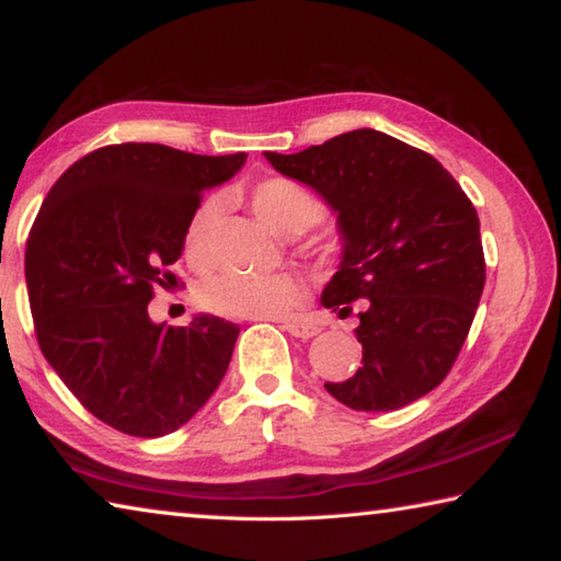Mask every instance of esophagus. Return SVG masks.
<instances>
[{"instance_id":"34e87169","label":"esophagus","mask_w":561,"mask_h":561,"mask_svg":"<svg viewBox=\"0 0 561 561\" xmlns=\"http://www.w3.org/2000/svg\"><path fill=\"white\" fill-rule=\"evenodd\" d=\"M282 327L284 331H289V334L297 339H311L319 334V327L309 324V321H282Z\"/></svg>"}]
</instances>
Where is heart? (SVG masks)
Returning a JSON list of instances; mask_svg holds the SVG:
<instances>
[{
	"label": "heart",
	"mask_w": 561,
	"mask_h": 561,
	"mask_svg": "<svg viewBox=\"0 0 561 561\" xmlns=\"http://www.w3.org/2000/svg\"><path fill=\"white\" fill-rule=\"evenodd\" d=\"M252 210L272 232L294 237L307 232L324 217V203L299 180L264 178L247 190ZM217 220V203L207 197L195 207L185 227V257L205 264L210 257V240ZM197 299L215 314L234 319H274L301 299V284L291 274H220L207 279Z\"/></svg>",
	"instance_id": "heart-1"
}]
</instances>
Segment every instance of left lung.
<instances>
[{
	"label": "left lung",
	"instance_id": "left-lung-1",
	"mask_svg": "<svg viewBox=\"0 0 561 561\" xmlns=\"http://www.w3.org/2000/svg\"><path fill=\"white\" fill-rule=\"evenodd\" d=\"M336 213L339 272L321 304L348 314L368 299L358 371L327 391L354 411H396L431 393L458 358L485 287L480 220L433 156L374 128L301 153H264Z\"/></svg>",
	"mask_w": 561,
	"mask_h": 561
}]
</instances>
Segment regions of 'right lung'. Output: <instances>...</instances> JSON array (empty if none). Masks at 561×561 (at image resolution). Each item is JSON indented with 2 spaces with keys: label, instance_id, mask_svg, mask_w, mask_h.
<instances>
[{
  "label": "right lung",
  "instance_id": "1",
  "mask_svg": "<svg viewBox=\"0 0 561 561\" xmlns=\"http://www.w3.org/2000/svg\"><path fill=\"white\" fill-rule=\"evenodd\" d=\"M244 153L195 156L160 144L106 146L56 180L26 240L36 341L69 391L111 428L160 438L185 425L220 386L240 327L197 314L153 324V289L183 254L207 187Z\"/></svg>",
  "mask_w": 561,
  "mask_h": 561
}]
</instances>
